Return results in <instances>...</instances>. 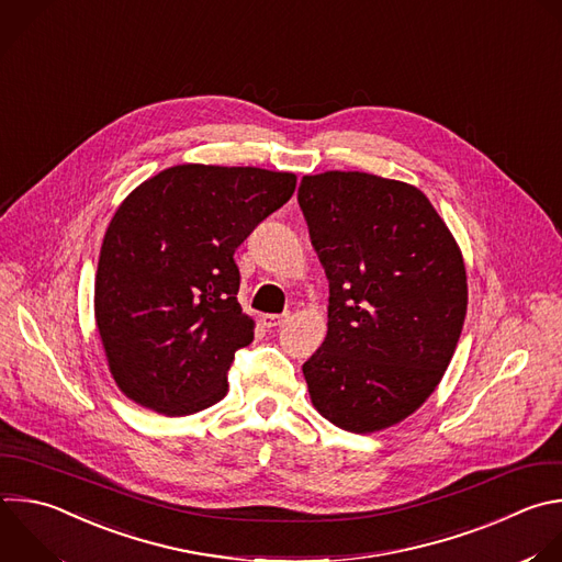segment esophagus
<instances>
[{"mask_svg": "<svg viewBox=\"0 0 562 562\" xmlns=\"http://www.w3.org/2000/svg\"><path fill=\"white\" fill-rule=\"evenodd\" d=\"M289 319V313H282V315H262V324L267 326V328H278V326H282L284 322Z\"/></svg>", "mask_w": 562, "mask_h": 562, "instance_id": "esophagus-1", "label": "esophagus"}]
</instances>
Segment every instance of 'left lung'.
Masks as SVG:
<instances>
[{"mask_svg":"<svg viewBox=\"0 0 562 562\" xmlns=\"http://www.w3.org/2000/svg\"><path fill=\"white\" fill-rule=\"evenodd\" d=\"M297 203L328 278V330L302 370L315 411L368 435L413 415L454 355L468 278L417 187L366 171L304 176Z\"/></svg>","mask_w":562,"mask_h":562,"instance_id":"1","label":"left lung"}]
</instances>
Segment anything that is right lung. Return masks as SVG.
Returning a JSON list of instances; mask_svg holds the SVG:
<instances>
[{
    "mask_svg": "<svg viewBox=\"0 0 562 562\" xmlns=\"http://www.w3.org/2000/svg\"><path fill=\"white\" fill-rule=\"evenodd\" d=\"M295 192V173L187 162L140 182L105 232L94 317L125 397L167 417L227 391L254 319L238 304L234 254Z\"/></svg>",
    "mask_w": 562,
    "mask_h": 562,
    "instance_id": "1",
    "label": "right lung"
}]
</instances>
